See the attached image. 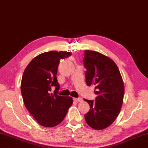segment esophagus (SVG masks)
<instances>
[{
	"mask_svg": "<svg viewBox=\"0 0 148 148\" xmlns=\"http://www.w3.org/2000/svg\"><path fill=\"white\" fill-rule=\"evenodd\" d=\"M73 100H74V101H77V102L82 101V99L81 98H73Z\"/></svg>",
	"mask_w": 148,
	"mask_h": 148,
	"instance_id": "34e87169",
	"label": "esophagus"
}]
</instances>
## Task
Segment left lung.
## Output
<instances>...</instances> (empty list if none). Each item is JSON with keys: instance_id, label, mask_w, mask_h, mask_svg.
<instances>
[{"instance_id": "obj_1", "label": "left lung", "mask_w": 148, "mask_h": 148, "mask_svg": "<svg viewBox=\"0 0 148 148\" xmlns=\"http://www.w3.org/2000/svg\"><path fill=\"white\" fill-rule=\"evenodd\" d=\"M83 65L85 81L95 86V101L84 99L90 106L85 114L87 124L96 130L109 127L116 120L123 103L124 85L119 69L111 58L96 51L86 50Z\"/></svg>"}]
</instances>
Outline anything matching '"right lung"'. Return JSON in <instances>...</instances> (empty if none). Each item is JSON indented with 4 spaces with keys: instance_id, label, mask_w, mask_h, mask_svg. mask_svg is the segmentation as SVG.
<instances>
[{
    "instance_id": "obj_1",
    "label": "right lung",
    "mask_w": 148,
    "mask_h": 148,
    "mask_svg": "<svg viewBox=\"0 0 148 148\" xmlns=\"http://www.w3.org/2000/svg\"><path fill=\"white\" fill-rule=\"evenodd\" d=\"M71 52H50L41 53L31 61L22 77L21 90L28 111L40 125L52 127L60 123L73 102L70 96L57 95L60 85L57 74L60 60ZM55 86L54 93H51Z\"/></svg>"
}]
</instances>
